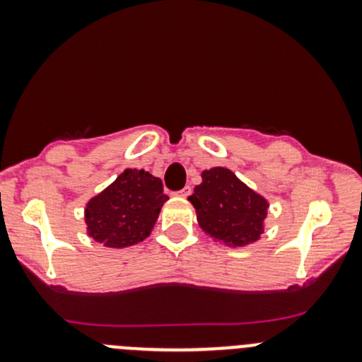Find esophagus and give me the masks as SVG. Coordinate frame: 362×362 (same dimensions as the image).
<instances>
[{
	"label": "esophagus",
	"mask_w": 362,
	"mask_h": 362,
	"mask_svg": "<svg viewBox=\"0 0 362 362\" xmlns=\"http://www.w3.org/2000/svg\"><path fill=\"white\" fill-rule=\"evenodd\" d=\"M191 192H192V189L189 187V185H185L182 191H178V196H180V198H187V196H191Z\"/></svg>",
	"instance_id": "obj_1"
}]
</instances>
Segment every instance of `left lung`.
Returning <instances> with one entry per match:
<instances>
[{
    "mask_svg": "<svg viewBox=\"0 0 362 362\" xmlns=\"http://www.w3.org/2000/svg\"><path fill=\"white\" fill-rule=\"evenodd\" d=\"M202 178L187 198L196 208L199 228L215 242L233 249L257 242L264 233L269 206L264 196L243 184L228 168L204 170Z\"/></svg>",
    "mask_w": 362,
    "mask_h": 362,
    "instance_id": "left-lung-1",
    "label": "left lung"
}]
</instances>
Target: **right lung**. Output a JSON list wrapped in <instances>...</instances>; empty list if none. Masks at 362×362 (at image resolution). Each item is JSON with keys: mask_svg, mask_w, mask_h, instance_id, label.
<instances>
[{"mask_svg": "<svg viewBox=\"0 0 362 362\" xmlns=\"http://www.w3.org/2000/svg\"><path fill=\"white\" fill-rule=\"evenodd\" d=\"M168 202L163 182L145 170H124L105 191L86 204L87 235L108 249L144 242Z\"/></svg>", "mask_w": 362, "mask_h": 362, "instance_id": "right-lung-1", "label": "right lung"}]
</instances>
